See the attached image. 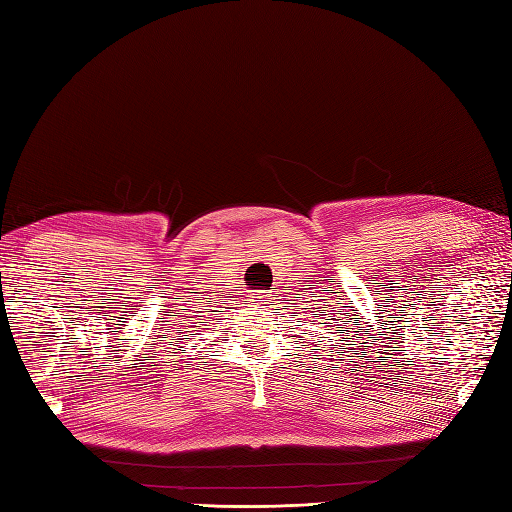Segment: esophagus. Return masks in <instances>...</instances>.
I'll return each mask as SVG.
<instances>
[{
  "instance_id": "34e87169",
  "label": "esophagus",
  "mask_w": 512,
  "mask_h": 512,
  "mask_svg": "<svg viewBox=\"0 0 512 512\" xmlns=\"http://www.w3.org/2000/svg\"><path fill=\"white\" fill-rule=\"evenodd\" d=\"M253 292H255L253 299L259 303V306H262V308H268V306H266V303H268V295H266V292H264V290H253Z\"/></svg>"
}]
</instances>
